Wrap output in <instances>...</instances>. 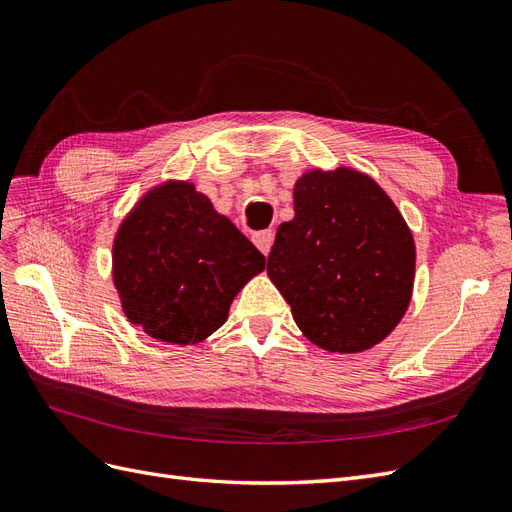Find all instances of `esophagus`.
Masks as SVG:
<instances>
[{
	"mask_svg": "<svg viewBox=\"0 0 512 512\" xmlns=\"http://www.w3.org/2000/svg\"><path fill=\"white\" fill-rule=\"evenodd\" d=\"M253 242H255V246L263 255H268L270 249H272V242H274V232H272V229H263V232H255L253 234Z\"/></svg>",
	"mask_w": 512,
	"mask_h": 512,
	"instance_id": "esophagus-1",
	"label": "esophagus"
}]
</instances>
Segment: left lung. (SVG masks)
<instances>
[{
  "label": "left lung",
  "instance_id": "obj_1",
  "mask_svg": "<svg viewBox=\"0 0 512 512\" xmlns=\"http://www.w3.org/2000/svg\"><path fill=\"white\" fill-rule=\"evenodd\" d=\"M278 227L268 276L302 334L329 353L385 340L410 304L415 240L389 195L349 168L306 172Z\"/></svg>",
  "mask_w": 512,
  "mask_h": 512
}]
</instances>
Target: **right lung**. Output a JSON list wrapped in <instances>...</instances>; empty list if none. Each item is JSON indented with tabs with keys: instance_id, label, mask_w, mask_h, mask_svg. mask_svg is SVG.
Returning a JSON list of instances; mask_svg holds the SVG:
<instances>
[{
	"instance_id": "obj_1",
	"label": "right lung",
	"mask_w": 512,
	"mask_h": 512,
	"mask_svg": "<svg viewBox=\"0 0 512 512\" xmlns=\"http://www.w3.org/2000/svg\"><path fill=\"white\" fill-rule=\"evenodd\" d=\"M266 268L253 242L191 183L148 191L112 244V278L129 323L161 342L219 329L244 283Z\"/></svg>"
}]
</instances>
